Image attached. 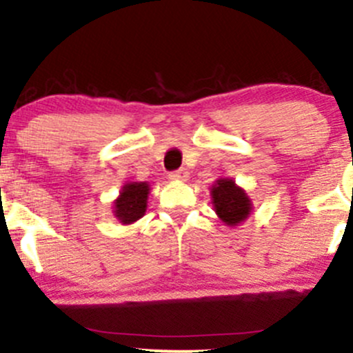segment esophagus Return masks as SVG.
<instances>
[{
  "instance_id": "1",
  "label": "esophagus",
  "mask_w": 353,
  "mask_h": 353,
  "mask_svg": "<svg viewBox=\"0 0 353 353\" xmlns=\"http://www.w3.org/2000/svg\"><path fill=\"white\" fill-rule=\"evenodd\" d=\"M188 169H177V170H172V172L169 174V177L172 181H183V179H186L188 177Z\"/></svg>"
}]
</instances>
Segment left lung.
Listing matches in <instances>:
<instances>
[{"label": "left lung", "mask_w": 353, "mask_h": 353, "mask_svg": "<svg viewBox=\"0 0 353 353\" xmlns=\"http://www.w3.org/2000/svg\"><path fill=\"white\" fill-rule=\"evenodd\" d=\"M214 211L226 225H239L250 214L252 205L245 191L235 186L232 179H220L211 191Z\"/></svg>", "instance_id": "8db88e82"}]
</instances>
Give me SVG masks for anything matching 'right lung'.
<instances>
[{"label":"right lung","mask_w":353,"mask_h":353,"mask_svg":"<svg viewBox=\"0 0 353 353\" xmlns=\"http://www.w3.org/2000/svg\"><path fill=\"white\" fill-rule=\"evenodd\" d=\"M147 183H130L123 188L120 198L114 203V213L121 223H133L143 216L147 210Z\"/></svg>","instance_id":"right-lung-1"}]
</instances>
